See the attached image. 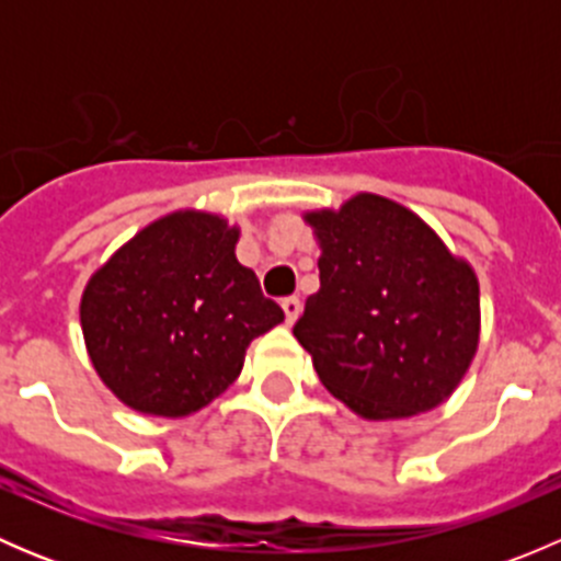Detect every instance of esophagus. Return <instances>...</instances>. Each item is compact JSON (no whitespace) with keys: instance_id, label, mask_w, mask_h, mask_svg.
<instances>
[{"instance_id":"obj_1","label":"esophagus","mask_w":561,"mask_h":561,"mask_svg":"<svg viewBox=\"0 0 561 561\" xmlns=\"http://www.w3.org/2000/svg\"><path fill=\"white\" fill-rule=\"evenodd\" d=\"M282 309H285V317H287V322H296L298 320V314H301V301H298L296 296H290V298H285V301H282Z\"/></svg>"}]
</instances>
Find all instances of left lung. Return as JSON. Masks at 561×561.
I'll use <instances>...</instances> for the list:
<instances>
[{"label": "left lung", "mask_w": 561, "mask_h": 561, "mask_svg": "<svg viewBox=\"0 0 561 561\" xmlns=\"http://www.w3.org/2000/svg\"><path fill=\"white\" fill-rule=\"evenodd\" d=\"M304 219L320 244V290L293 333L322 386L366 421L443 404L478 353L472 265L417 214L371 192Z\"/></svg>", "instance_id": "obj_1"}]
</instances>
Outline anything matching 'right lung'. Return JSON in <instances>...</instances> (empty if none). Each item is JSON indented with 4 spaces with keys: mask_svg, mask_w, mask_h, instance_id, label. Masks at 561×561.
I'll return each instance as SVG.
<instances>
[{
    "mask_svg": "<svg viewBox=\"0 0 561 561\" xmlns=\"http://www.w3.org/2000/svg\"><path fill=\"white\" fill-rule=\"evenodd\" d=\"M236 244L228 219L184 208L94 271L81 296L83 342L118 401L144 415H192L241 375L249 342L285 320Z\"/></svg>",
    "mask_w": 561,
    "mask_h": 561,
    "instance_id": "1",
    "label": "right lung"
}]
</instances>
